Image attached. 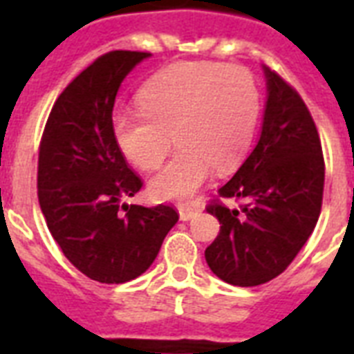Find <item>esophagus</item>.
Segmentation results:
<instances>
[{
    "label": "esophagus",
    "instance_id": "obj_1",
    "mask_svg": "<svg viewBox=\"0 0 354 354\" xmlns=\"http://www.w3.org/2000/svg\"><path fill=\"white\" fill-rule=\"evenodd\" d=\"M178 213H180V221L187 222L196 215V209H194V207H189V205H180V207H178Z\"/></svg>",
    "mask_w": 354,
    "mask_h": 354
}]
</instances>
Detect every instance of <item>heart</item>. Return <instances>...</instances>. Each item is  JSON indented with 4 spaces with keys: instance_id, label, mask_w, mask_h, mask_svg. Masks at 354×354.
Masks as SVG:
<instances>
[{
    "instance_id": "obj_1",
    "label": "heart",
    "mask_w": 354,
    "mask_h": 354,
    "mask_svg": "<svg viewBox=\"0 0 354 354\" xmlns=\"http://www.w3.org/2000/svg\"><path fill=\"white\" fill-rule=\"evenodd\" d=\"M139 104L113 112V139L132 165L154 171L174 136L180 150L149 189L161 202H187L213 171L226 174L241 165L257 130L261 91L239 66L178 62L145 82Z\"/></svg>"
}]
</instances>
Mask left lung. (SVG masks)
I'll return each instance as SVG.
<instances>
[{
    "instance_id": "1",
    "label": "left lung",
    "mask_w": 354,
    "mask_h": 354,
    "mask_svg": "<svg viewBox=\"0 0 354 354\" xmlns=\"http://www.w3.org/2000/svg\"><path fill=\"white\" fill-rule=\"evenodd\" d=\"M266 79L261 136L226 185L222 198L241 209L213 204L221 233L205 250L211 272L235 286L268 283L294 261L318 222L325 165L318 130L294 88L263 66Z\"/></svg>"
}]
</instances>
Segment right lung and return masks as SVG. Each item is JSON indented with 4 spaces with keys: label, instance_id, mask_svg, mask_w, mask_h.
Returning a JSON list of instances; mask_svg holds the SVG:
<instances>
[{
    "label": "right lung",
    "instance_id": "obj_1",
    "mask_svg": "<svg viewBox=\"0 0 354 354\" xmlns=\"http://www.w3.org/2000/svg\"><path fill=\"white\" fill-rule=\"evenodd\" d=\"M150 53L112 51L55 102L41 136L38 200L53 239L90 279L119 285L149 270L178 222L169 205L122 204L141 189L112 132L122 80Z\"/></svg>",
    "mask_w": 354,
    "mask_h": 354
}]
</instances>
